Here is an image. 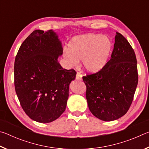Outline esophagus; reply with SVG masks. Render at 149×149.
Instances as JSON below:
<instances>
[{
  "label": "esophagus",
  "mask_w": 149,
  "mask_h": 149,
  "mask_svg": "<svg viewBox=\"0 0 149 149\" xmlns=\"http://www.w3.org/2000/svg\"><path fill=\"white\" fill-rule=\"evenodd\" d=\"M75 79H76L77 80H79V81L82 80V75L80 73L77 72L76 74V77H75Z\"/></svg>",
  "instance_id": "obj_1"
}]
</instances>
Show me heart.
Wrapping results in <instances>:
<instances>
[{
    "label": "heart",
    "instance_id": "obj_1",
    "mask_svg": "<svg viewBox=\"0 0 149 149\" xmlns=\"http://www.w3.org/2000/svg\"><path fill=\"white\" fill-rule=\"evenodd\" d=\"M64 49L63 56L68 65L75 66L81 59L85 71L96 73L104 68L112 49V42L108 37L90 33L73 38Z\"/></svg>",
    "mask_w": 149,
    "mask_h": 149
}]
</instances>
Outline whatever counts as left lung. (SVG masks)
Returning a JSON list of instances; mask_svg holds the SVG:
<instances>
[{
  "label": "left lung",
  "instance_id": "1",
  "mask_svg": "<svg viewBox=\"0 0 149 149\" xmlns=\"http://www.w3.org/2000/svg\"><path fill=\"white\" fill-rule=\"evenodd\" d=\"M91 112L103 121L125 115L132 104L138 84L137 59L132 47L116 32L111 58L97 73L83 77Z\"/></svg>",
  "mask_w": 149,
  "mask_h": 149
}]
</instances>
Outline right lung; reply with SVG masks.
Returning a JSON list of instances; mask_svg holds the SVG:
<instances>
[{"label": "right lung", "mask_w": 149, "mask_h": 149, "mask_svg": "<svg viewBox=\"0 0 149 149\" xmlns=\"http://www.w3.org/2000/svg\"><path fill=\"white\" fill-rule=\"evenodd\" d=\"M63 49L52 30H35L22 42L15 58L14 86L20 104L33 120L49 123L65 110L74 70L58 62Z\"/></svg>", "instance_id": "obj_1"}]
</instances>
